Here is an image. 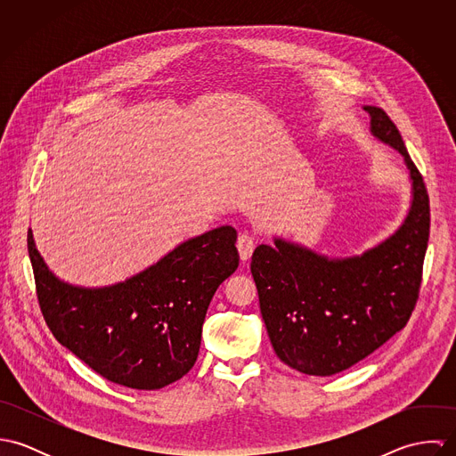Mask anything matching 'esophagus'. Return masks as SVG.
<instances>
[{
  "label": "esophagus",
  "mask_w": 456,
  "mask_h": 456,
  "mask_svg": "<svg viewBox=\"0 0 456 456\" xmlns=\"http://www.w3.org/2000/svg\"><path fill=\"white\" fill-rule=\"evenodd\" d=\"M255 246H256V239H255L251 233L244 232V233L239 235L237 248H239V253H240V258H242V260L246 261L251 258V255H253V251H255Z\"/></svg>",
  "instance_id": "obj_1"
}]
</instances>
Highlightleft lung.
<instances>
[{
  "mask_svg": "<svg viewBox=\"0 0 456 456\" xmlns=\"http://www.w3.org/2000/svg\"><path fill=\"white\" fill-rule=\"evenodd\" d=\"M372 133L405 159L412 205L398 232L358 258L328 260L295 244L275 240L256 248L251 273L270 342L281 362L309 376H333L407 325L421 288L430 235V200L398 128L379 109Z\"/></svg>",
  "mask_w": 456,
  "mask_h": 456,
  "instance_id": "left-lung-1",
  "label": "left lung"
}]
</instances>
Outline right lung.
<instances>
[{"mask_svg": "<svg viewBox=\"0 0 456 456\" xmlns=\"http://www.w3.org/2000/svg\"><path fill=\"white\" fill-rule=\"evenodd\" d=\"M237 232L221 226L110 288H73L53 275L31 232L37 298L53 335L110 383L159 390L195 365L201 325L219 284L239 266Z\"/></svg>", "mask_w": 456, "mask_h": 456, "instance_id": "obj_1", "label": "right lung"}]
</instances>
